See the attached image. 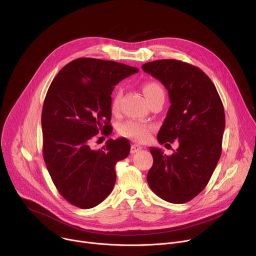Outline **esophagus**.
<instances>
[{
	"instance_id": "1",
	"label": "esophagus",
	"mask_w": 256,
	"mask_h": 256,
	"mask_svg": "<svg viewBox=\"0 0 256 256\" xmlns=\"http://www.w3.org/2000/svg\"><path fill=\"white\" fill-rule=\"evenodd\" d=\"M140 150H142V146H138V144H132V147H130V153L132 154H134V153H136Z\"/></svg>"
}]
</instances>
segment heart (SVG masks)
Returning a JSON list of instances; mask_svg holds the SVG:
<instances>
[{
    "label": "heart",
    "instance_id": "obj_1",
    "mask_svg": "<svg viewBox=\"0 0 256 256\" xmlns=\"http://www.w3.org/2000/svg\"><path fill=\"white\" fill-rule=\"evenodd\" d=\"M142 92L146 98L148 99V101L158 96H164L162 87L157 82H154V81L146 83L142 86ZM120 99H122V91L118 90L114 95L112 102V107L114 112H116L120 108ZM150 130H151V128L149 126L142 124L136 122H128L122 124L120 128V132L122 136L132 138L138 142H144L146 140H148V138L150 136Z\"/></svg>",
    "mask_w": 256,
    "mask_h": 256
}]
</instances>
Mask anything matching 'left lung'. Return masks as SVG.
<instances>
[{"instance_id":"1","label":"left lung","mask_w":256,"mask_h":256,"mask_svg":"<svg viewBox=\"0 0 256 256\" xmlns=\"http://www.w3.org/2000/svg\"><path fill=\"white\" fill-rule=\"evenodd\" d=\"M142 68L165 86L171 102L158 142H179L170 156L150 148L154 162L148 184L166 202H190L206 188L221 157L225 130L222 100L210 79L188 62L160 60L146 62Z\"/></svg>"}]
</instances>
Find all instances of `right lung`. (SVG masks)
I'll return each instance as SVG.
<instances>
[{
	"mask_svg": "<svg viewBox=\"0 0 256 256\" xmlns=\"http://www.w3.org/2000/svg\"><path fill=\"white\" fill-rule=\"evenodd\" d=\"M138 72L112 60L80 58L66 64L48 88L42 114L44 159L56 188L72 206L94 208L114 190V167L130 154V142L110 138L99 150L91 142L100 132L112 134L110 95Z\"/></svg>",
	"mask_w": 256,
	"mask_h": 256,
	"instance_id": "1",
	"label": "right lung"
}]
</instances>
